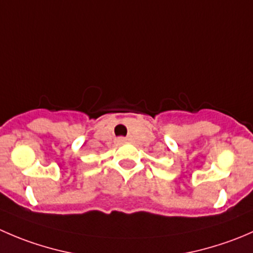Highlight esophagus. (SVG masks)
Instances as JSON below:
<instances>
[{"label": "esophagus", "instance_id": "esophagus-1", "mask_svg": "<svg viewBox=\"0 0 253 253\" xmlns=\"http://www.w3.org/2000/svg\"><path fill=\"white\" fill-rule=\"evenodd\" d=\"M116 143H119V144H122V143H126V139L121 138V137H120V138L116 139Z\"/></svg>", "mask_w": 253, "mask_h": 253}]
</instances>
